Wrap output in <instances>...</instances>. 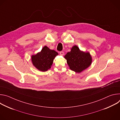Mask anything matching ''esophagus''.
<instances>
[{"instance_id": "1", "label": "esophagus", "mask_w": 120, "mask_h": 120, "mask_svg": "<svg viewBox=\"0 0 120 120\" xmlns=\"http://www.w3.org/2000/svg\"><path fill=\"white\" fill-rule=\"evenodd\" d=\"M60 55L61 56H64V52H63V51H61V52H60Z\"/></svg>"}]
</instances>
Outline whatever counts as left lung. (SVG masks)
Listing matches in <instances>:
<instances>
[{
    "label": "left lung",
    "instance_id": "obj_1",
    "mask_svg": "<svg viewBox=\"0 0 120 120\" xmlns=\"http://www.w3.org/2000/svg\"><path fill=\"white\" fill-rule=\"evenodd\" d=\"M70 69L76 73H80L88 67L92 63V57L89 53L80 51L76 45L74 46L71 51L64 56Z\"/></svg>",
    "mask_w": 120,
    "mask_h": 120
}]
</instances>
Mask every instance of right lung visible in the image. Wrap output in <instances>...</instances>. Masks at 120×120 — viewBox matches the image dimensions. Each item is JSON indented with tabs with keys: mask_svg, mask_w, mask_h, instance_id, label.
Wrapping results in <instances>:
<instances>
[{
	"mask_svg": "<svg viewBox=\"0 0 120 120\" xmlns=\"http://www.w3.org/2000/svg\"><path fill=\"white\" fill-rule=\"evenodd\" d=\"M57 55L56 51L45 46L40 53L32 56V63L38 69L45 72L51 67L54 59Z\"/></svg>",
	"mask_w": 120,
	"mask_h": 120,
	"instance_id": "obj_1",
	"label": "right lung"
}]
</instances>
